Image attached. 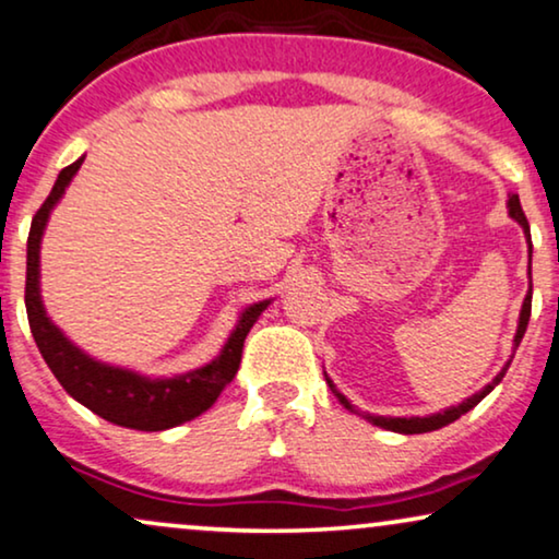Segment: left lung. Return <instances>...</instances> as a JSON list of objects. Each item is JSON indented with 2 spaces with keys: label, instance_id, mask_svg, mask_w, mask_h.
Returning a JSON list of instances; mask_svg holds the SVG:
<instances>
[{
  "label": "left lung",
  "instance_id": "8db88e82",
  "mask_svg": "<svg viewBox=\"0 0 559 559\" xmlns=\"http://www.w3.org/2000/svg\"><path fill=\"white\" fill-rule=\"evenodd\" d=\"M506 206H509V217H511L513 222H519V227L524 229L526 242H530V292H526V296H524L522 311H519L516 334H513V353H516L519 342H522L524 332H526V324H530V317H532V235H530V222H526V217H524V210H522V204H519V197H516V193H511L509 202H506ZM511 360H513V355L509 357V362H506V366H503L501 370H498L493 381H490L488 385H483V389H480L478 393H473V396H467V399L463 401V404L450 406V408H442V412H437V414H427V416H376V414H366V412L360 414L353 404H349V401H347L345 396H342V393H340L337 389H334L332 378L326 376V373H324V381L330 383L332 393H334V396H337V401H340L342 406L347 408V412H353V414H357V416H362V419H368L370 424H376V427H381V429L399 431V435H424V431H435V429L448 427V424H452L455 419H460V416H463V414L471 412V408L478 406L480 401L486 399L488 393L493 391L498 383H501V378L506 376V370H509Z\"/></svg>",
  "mask_w": 559,
  "mask_h": 559
}]
</instances>
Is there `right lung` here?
I'll list each match as a JSON object with an SVG mask.
<instances>
[{
    "label": "right lung",
    "instance_id": "1",
    "mask_svg": "<svg viewBox=\"0 0 559 559\" xmlns=\"http://www.w3.org/2000/svg\"><path fill=\"white\" fill-rule=\"evenodd\" d=\"M84 158L71 163L58 174L53 191L43 202L33 217L27 237V281H25V307L29 330H33L35 345L40 349L43 360L53 370L58 383L63 385L71 399L84 404L102 419L117 427L140 429V431H163L178 424L197 419L204 414L225 385L233 381L242 360V345L252 324L267 309L273 299L250 304L237 317L235 330L229 332L225 347L206 366L189 370V373L170 378H151L138 370L109 366L84 353L79 345L66 337L53 319L48 317L46 304L40 296V245L46 235L50 212L61 202L66 189L76 176Z\"/></svg>",
    "mask_w": 559,
    "mask_h": 559
}]
</instances>
